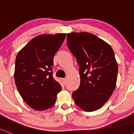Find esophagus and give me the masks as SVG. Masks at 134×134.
<instances>
[{"instance_id": "34e87169", "label": "esophagus", "mask_w": 134, "mask_h": 134, "mask_svg": "<svg viewBox=\"0 0 134 134\" xmlns=\"http://www.w3.org/2000/svg\"><path fill=\"white\" fill-rule=\"evenodd\" d=\"M60 80H61V81H62V82L63 83H65V81H66V80L65 78H60Z\"/></svg>"}]
</instances>
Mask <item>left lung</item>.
Here are the masks:
<instances>
[{
    "mask_svg": "<svg viewBox=\"0 0 134 134\" xmlns=\"http://www.w3.org/2000/svg\"><path fill=\"white\" fill-rule=\"evenodd\" d=\"M67 40L80 67V85L72 96L83 110H96L109 99L116 85L118 67L113 49L86 32L68 33Z\"/></svg>",
    "mask_w": 134,
    "mask_h": 134,
    "instance_id": "8db88e82",
    "label": "left lung"
}]
</instances>
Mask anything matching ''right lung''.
Wrapping results in <instances>:
<instances>
[{"label": "right lung", "mask_w": 134, "mask_h": 134, "mask_svg": "<svg viewBox=\"0 0 134 134\" xmlns=\"http://www.w3.org/2000/svg\"><path fill=\"white\" fill-rule=\"evenodd\" d=\"M65 33L40 35L18 53L14 78L24 101L36 110L54 106L62 87L53 77V58L62 45Z\"/></svg>", "instance_id": "add662e5"}]
</instances>
